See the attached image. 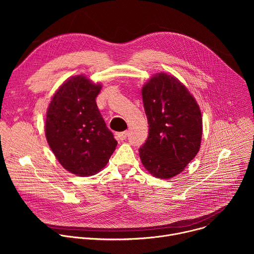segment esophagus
I'll return each instance as SVG.
<instances>
[{"label":"esophagus","instance_id":"1","mask_svg":"<svg viewBox=\"0 0 254 254\" xmlns=\"http://www.w3.org/2000/svg\"><path fill=\"white\" fill-rule=\"evenodd\" d=\"M127 134H128V131L125 130V131H122V132H118L117 136H118V138L124 140V139H126L127 137Z\"/></svg>","mask_w":254,"mask_h":254}]
</instances>
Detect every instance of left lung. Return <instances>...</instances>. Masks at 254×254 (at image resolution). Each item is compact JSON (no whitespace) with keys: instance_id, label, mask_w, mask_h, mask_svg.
<instances>
[{"instance_id":"8db88e82","label":"left lung","mask_w":254,"mask_h":254,"mask_svg":"<svg viewBox=\"0 0 254 254\" xmlns=\"http://www.w3.org/2000/svg\"><path fill=\"white\" fill-rule=\"evenodd\" d=\"M149 135L139 158L153 176L171 179L183 172L200 149L202 116L186 86L164 72L141 89Z\"/></svg>"}]
</instances>
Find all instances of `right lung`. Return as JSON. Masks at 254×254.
<instances>
[{
    "label": "right lung",
    "mask_w": 254,
    "mask_h": 254,
    "mask_svg": "<svg viewBox=\"0 0 254 254\" xmlns=\"http://www.w3.org/2000/svg\"><path fill=\"white\" fill-rule=\"evenodd\" d=\"M101 85L83 75L66 80L47 111L45 134L62 167L80 177L105 167L118 144L96 104Z\"/></svg>",
    "instance_id": "right-lung-1"
}]
</instances>
